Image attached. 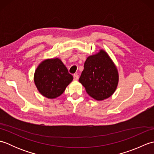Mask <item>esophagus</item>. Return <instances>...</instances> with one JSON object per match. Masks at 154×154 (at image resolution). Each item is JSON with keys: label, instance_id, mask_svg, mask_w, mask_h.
Wrapping results in <instances>:
<instances>
[{"label": "esophagus", "instance_id": "obj_1", "mask_svg": "<svg viewBox=\"0 0 154 154\" xmlns=\"http://www.w3.org/2000/svg\"><path fill=\"white\" fill-rule=\"evenodd\" d=\"M73 79L75 81H77L78 79H79V75L77 74H74L73 75Z\"/></svg>", "mask_w": 154, "mask_h": 154}]
</instances>
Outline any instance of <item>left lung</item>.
<instances>
[{"label":"left lung","mask_w":154,"mask_h":154,"mask_svg":"<svg viewBox=\"0 0 154 154\" xmlns=\"http://www.w3.org/2000/svg\"><path fill=\"white\" fill-rule=\"evenodd\" d=\"M79 81L91 97L102 100L115 91L119 73L109 55L101 50L99 53L87 57Z\"/></svg>","instance_id":"8db88e82"}]
</instances>
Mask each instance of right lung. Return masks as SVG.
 <instances>
[{"label": "right lung", "mask_w": 154, "mask_h": 154, "mask_svg": "<svg viewBox=\"0 0 154 154\" xmlns=\"http://www.w3.org/2000/svg\"><path fill=\"white\" fill-rule=\"evenodd\" d=\"M73 79L67 67L58 58L42 61L34 73L35 86L39 92L48 99L60 96Z\"/></svg>", "instance_id": "obj_1"}]
</instances>
